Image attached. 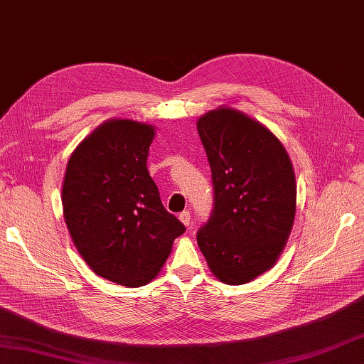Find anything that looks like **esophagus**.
<instances>
[{
    "instance_id": "esophagus-1",
    "label": "esophagus",
    "mask_w": 364,
    "mask_h": 364,
    "mask_svg": "<svg viewBox=\"0 0 364 364\" xmlns=\"http://www.w3.org/2000/svg\"><path fill=\"white\" fill-rule=\"evenodd\" d=\"M178 218H180V222H181L184 226H189V225H191V213H189V210H184V213H181V214L178 215Z\"/></svg>"
}]
</instances>
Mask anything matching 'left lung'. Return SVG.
<instances>
[{"label":"left lung","instance_id":"left-lung-1","mask_svg":"<svg viewBox=\"0 0 364 364\" xmlns=\"http://www.w3.org/2000/svg\"><path fill=\"white\" fill-rule=\"evenodd\" d=\"M197 130L214 183V213L197 242L213 274L248 284L285 248L296 214V178L282 142L239 109L218 107Z\"/></svg>","mask_w":364,"mask_h":364}]
</instances>
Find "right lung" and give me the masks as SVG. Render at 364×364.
I'll return each instance as SVG.
<instances>
[{
    "instance_id": "add662e5",
    "label": "right lung",
    "mask_w": 364,
    "mask_h": 364,
    "mask_svg": "<svg viewBox=\"0 0 364 364\" xmlns=\"http://www.w3.org/2000/svg\"><path fill=\"white\" fill-rule=\"evenodd\" d=\"M155 127L108 119L68 159L62 184L65 223L97 276L125 287L161 272L184 225L164 209L147 171Z\"/></svg>"
}]
</instances>
